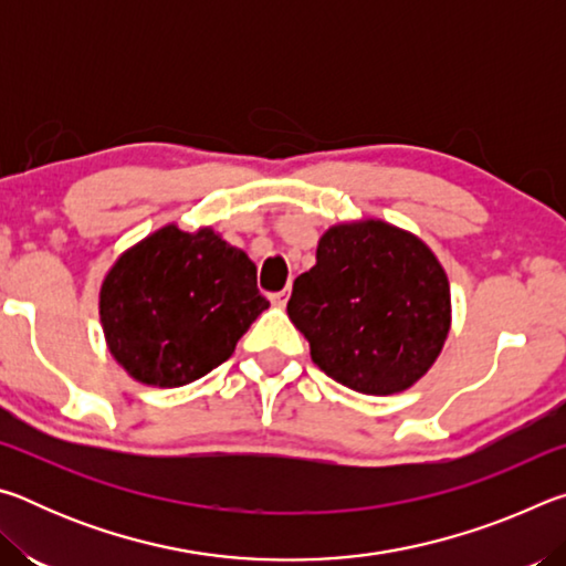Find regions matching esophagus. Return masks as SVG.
<instances>
[{"instance_id": "esophagus-1", "label": "esophagus", "mask_w": 566, "mask_h": 566, "mask_svg": "<svg viewBox=\"0 0 566 566\" xmlns=\"http://www.w3.org/2000/svg\"><path fill=\"white\" fill-rule=\"evenodd\" d=\"M286 300H290V292H286V290L272 294V304H274V306H284Z\"/></svg>"}]
</instances>
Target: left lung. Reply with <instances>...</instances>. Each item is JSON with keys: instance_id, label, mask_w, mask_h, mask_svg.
Wrapping results in <instances>:
<instances>
[{"instance_id": "obj_1", "label": "left lung", "mask_w": 566, "mask_h": 566, "mask_svg": "<svg viewBox=\"0 0 566 566\" xmlns=\"http://www.w3.org/2000/svg\"><path fill=\"white\" fill-rule=\"evenodd\" d=\"M286 314L324 375L387 397L427 375L452 327L444 266L407 229L381 219L334 224L317 264L294 280Z\"/></svg>"}]
</instances>
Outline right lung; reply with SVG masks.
<instances>
[{"label": "right lung", "instance_id": "1", "mask_svg": "<svg viewBox=\"0 0 566 566\" xmlns=\"http://www.w3.org/2000/svg\"><path fill=\"white\" fill-rule=\"evenodd\" d=\"M266 306L254 262L212 227L157 229L119 254L99 290L112 357L132 379L161 389L227 361Z\"/></svg>", "mask_w": 566, "mask_h": 566}]
</instances>
